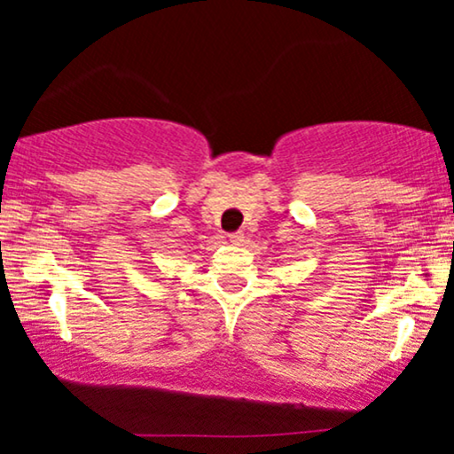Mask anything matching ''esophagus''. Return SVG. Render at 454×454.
Segmentation results:
<instances>
[{
    "mask_svg": "<svg viewBox=\"0 0 454 454\" xmlns=\"http://www.w3.org/2000/svg\"><path fill=\"white\" fill-rule=\"evenodd\" d=\"M243 232H232V234H228V241H231L232 245H241L243 243Z\"/></svg>",
    "mask_w": 454,
    "mask_h": 454,
    "instance_id": "1",
    "label": "esophagus"
}]
</instances>
